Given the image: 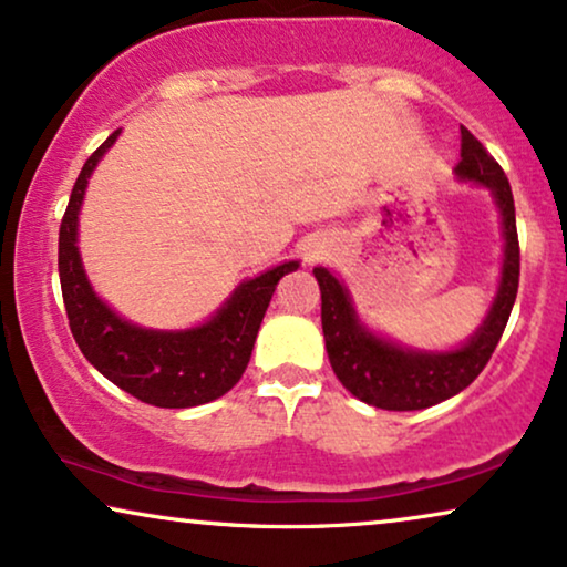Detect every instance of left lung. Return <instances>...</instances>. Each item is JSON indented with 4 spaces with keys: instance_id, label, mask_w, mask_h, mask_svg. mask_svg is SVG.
<instances>
[{
    "instance_id": "8db88e82",
    "label": "left lung",
    "mask_w": 567,
    "mask_h": 567,
    "mask_svg": "<svg viewBox=\"0 0 567 567\" xmlns=\"http://www.w3.org/2000/svg\"><path fill=\"white\" fill-rule=\"evenodd\" d=\"M456 176L489 186L503 217L505 259L501 290L477 334L454 352H414L383 342L360 327L354 308L342 282L329 269L316 267L313 275L321 288V327L327 339L329 362L342 386L360 402L391 412L425 410L456 396L485 371L501 342L511 308L516 303L520 251L516 233V207L511 184L482 142L462 126V161Z\"/></svg>"
}]
</instances>
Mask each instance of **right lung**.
Returning a JSON list of instances; mask_svg holds the SVG:
<instances>
[{"label":"right lung","instance_id":"right-lung-1","mask_svg":"<svg viewBox=\"0 0 567 567\" xmlns=\"http://www.w3.org/2000/svg\"><path fill=\"white\" fill-rule=\"evenodd\" d=\"M116 137L118 130L82 165L59 228V279L72 337L105 379L140 402L165 410L207 404L240 381L275 285L298 269V261L248 279L205 327L150 331L118 319L95 298L78 251V213L87 178Z\"/></svg>","mask_w":567,"mask_h":567}]
</instances>
